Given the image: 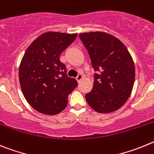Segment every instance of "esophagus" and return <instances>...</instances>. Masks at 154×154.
Returning <instances> with one entry per match:
<instances>
[{
	"label": "esophagus",
	"mask_w": 154,
	"mask_h": 154,
	"mask_svg": "<svg viewBox=\"0 0 154 154\" xmlns=\"http://www.w3.org/2000/svg\"><path fill=\"white\" fill-rule=\"evenodd\" d=\"M83 77H84V76H83L82 74H79L77 76V77H76V79H77V80L78 81V82H80V80H82V79H83Z\"/></svg>",
	"instance_id": "obj_1"
}]
</instances>
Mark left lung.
I'll return each mask as SVG.
<instances>
[{
	"instance_id": "8db88e82",
	"label": "left lung",
	"mask_w": 154,
	"mask_h": 154,
	"mask_svg": "<svg viewBox=\"0 0 154 154\" xmlns=\"http://www.w3.org/2000/svg\"><path fill=\"white\" fill-rule=\"evenodd\" d=\"M88 51L94 71V85L85 95L87 103L98 113H110L121 107L132 91L134 63L124 44L103 32L79 34Z\"/></svg>"
}]
</instances>
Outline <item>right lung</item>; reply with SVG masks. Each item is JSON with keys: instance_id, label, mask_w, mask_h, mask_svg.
Listing matches in <instances>:
<instances>
[{"instance_id": "obj_1", "label": "right lung", "mask_w": 154, "mask_h": 154, "mask_svg": "<svg viewBox=\"0 0 154 154\" xmlns=\"http://www.w3.org/2000/svg\"><path fill=\"white\" fill-rule=\"evenodd\" d=\"M77 34L48 32L34 40L25 51L19 67L23 96L40 113L57 114L67 106L68 95L77 86L69 77L60 54L76 39Z\"/></svg>"}]
</instances>
